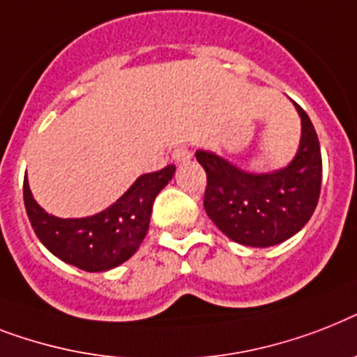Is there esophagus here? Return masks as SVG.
Instances as JSON below:
<instances>
[{
  "label": "esophagus",
  "mask_w": 357,
  "mask_h": 357,
  "mask_svg": "<svg viewBox=\"0 0 357 357\" xmlns=\"http://www.w3.org/2000/svg\"><path fill=\"white\" fill-rule=\"evenodd\" d=\"M192 158V151L188 149L186 145H181L173 151V160L175 162H188Z\"/></svg>",
  "instance_id": "1"
}]
</instances>
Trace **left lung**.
<instances>
[{"instance_id":"left-lung-1","label":"left lung","mask_w":357,"mask_h":357,"mask_svg":"<svg viewBox=\"0 0 357 357\" xmlns=\"http://www.w3.org/2000/svg\"><path fill=\"white\" fill-rule=\"evenodd\" d=\"M302 134L298 151L286 167L250 173L223 156L199 149L208 176L204 210L215 227L236 243L273 247L295 236L317 206L323 158L312 119L295 102Z\"/></svg>"}]
</instances>
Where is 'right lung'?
<instances>
[{"mask_svg":"<svg viewBox=\"0 0 357 357\" xmlns=\"http://www.w3.org/2000/svg\"><path fill=\"white\" fill-rule=\"evenodd\" d=\"M175 175V165L145 173L107 210L88 218H55L33 199L27 176L24 202L31 227L51 255L88 273L114 269L138 250L149 230L156 195Z\"/></svg>","mask_w":357,"mask_h":357,"instance_id":"obj_1","label":"right lung"}]
</instances>
